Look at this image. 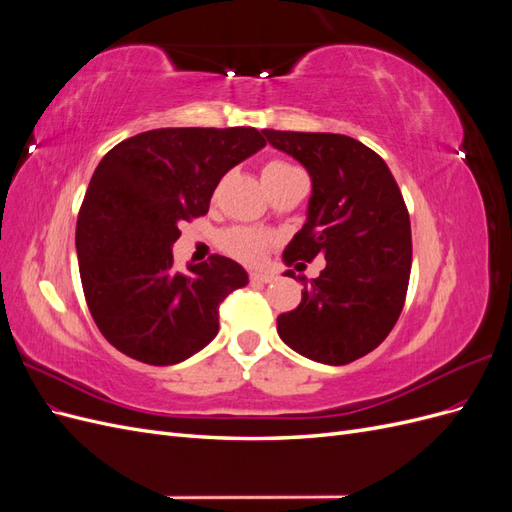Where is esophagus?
I'll list each match as a JSON object with an SVG mask.
<instances>
[{
    "label": "esophagus",
    "instance_id": "obj_1",
    "mask_svg": "<svg viewBox=\"0 0 512 512\" xmlns=\"http://www.w3.org/2000/svg\"><path fill=\"white\" fill-rule=\"evenodd\" d=\"M250 280L258 282V284H269L275 280V275L267 273V271H254V273H250Z\"/></svg>",
    "mask_w": 512,
    "mask_h": 512
}]
</instances>
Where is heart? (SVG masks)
Returning <instances> with one entry per match:
<instances>
[{
  "label": "heart",
  "mask_w": 512,
  "mask_h": 512,
  "mask_svg": "<svg viewBox=\"0 0 512 512\" xmlns=\"http://www.w3.org/2000/svg\"><path fill=\"white\" fill-rule=\"evenodd\" d=\"M292 173H299V168L286 160H271L262 168V179H265V185H271L275 181L286 179ZM271 243L273 237L269 232L250 226L228 228L222 235L224 252H228L232 258H237L241 262H247V265H254V262H260L265 258Z\"/></svg>",
  "instance_id": "1"
}]
</instances>
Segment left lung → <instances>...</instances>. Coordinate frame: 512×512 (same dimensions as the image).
I'll list each match as a JSON object with an SVG mask.
<instances>
[{
    "label": "left lung",
    "instance_id": "1",
    "mask_svg": "<svg viewBox=\"0 0 512 512\" xmlns=\"http://www.w3.org/2000/svg\"><path fill=\"white\" fill-rule=\"evenodd\" d=\"M262 134L312 177L307 222L286 247V265L327 260L301 290V303L277 316V333L307 359L348 365L384 342L406 303L412 230L404 196L386 162L356 138Z\"/></svg>",
    "mask_w": 512,
    "mask_h": 512
}]
</instances>
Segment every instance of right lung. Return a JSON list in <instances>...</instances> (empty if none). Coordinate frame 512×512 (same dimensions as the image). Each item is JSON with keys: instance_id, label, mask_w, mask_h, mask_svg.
<instances>
[{"instance_id": "obj_1", "label": "right lung", "mask_w": 512, "mask_h": 512, "mask_svg": "<svg viewBox=\"0 0 512 512\" xmlns=\"http://www.w3.org/2000/svg\"><path fill=\"white\" fill-rule=\"evenodd\" d=\"M265 147L256 128H160L126 138L89 181L76 254L91 318L106 342L147 365H175L220 329V305L247 284L213 254L179 273V224L209 211L220 179Z\"/></svg>"}]
</instances>
